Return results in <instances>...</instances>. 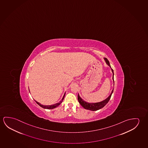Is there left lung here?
<instances>
[{
  "label": "left lung",
  "instance_id": "left-lung-1",
  "mask_svg": "<svg viewBox=\"0 0 148 148\" xmlns=\"http://www.w3.org/2000/svg\"><path fill=\"white\" fill-rule=\"evenodd\" d=\"M104 60H105L107 64H108L111 68L109 60L106 58H104ZM111 70L112 73H113V77H112V79H113V83H114V72H113V70L112 68ZM113 90H114V88L113 89V90L112 91L110 95L109 96V97L108 98H106V99L103 100L102 101H100V102H96V103H89V102H86V101H85L84 100H83L82 98L80 97L79 94H78V101L79 102L80 104L81 105V106L83 108H84L85 109L91 110V111H97V110L101 109L103 107H105V106L107 105V103L109 102V101L110 98H111L112 94L113 92Z\"/></svg>",
  "mask_w": 148,
  "mask_h": 148
}]
</instances>
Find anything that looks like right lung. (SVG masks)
Wrapping results in <instances>:
<instances>
[{
  "mask_svg": "<svg viewBox=\"0 0 148 148\" xmlns=\"http://www.w3.org/2000/svg\"><path fill=\"white\" fill-rule=\"evenodd\" d=\"M64 96H65V93L64 94V96H63V97L62 98V100L60 101L59 102H58V103H55L54 105H49V106H46V105H41V103H40L39 102H37L36 101H35L38 104V105L39 106H40V107H42V108H44V109H54L55 108H56V107H58V106H59L62 102V101L64 100Z\"/></svg>",
  "mask_w": 148,
  "mask_h": 148,
  "instance_id": "add662e5",
  "label": "right lung"
}]
</instances>
